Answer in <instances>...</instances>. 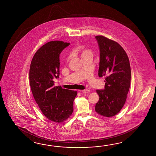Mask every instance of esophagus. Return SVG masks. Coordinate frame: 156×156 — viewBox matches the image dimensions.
Instances as JSON below:
<instances>
[{
    "instance_id": "esophagus-1",
    "label": "esophagus",
    "mask_w": 156,
    "mask_h": 156,
    "mask_svg": "<svg viewBox=\"0 0 156 156\" xmlns=\"http://www.w3.org/2000/svg\"><path fill=\"white\" fill-rule=\"evenodd\" d=\"M82 92L83 93H88V92H90V90H88V89H86V90H82Z\"/></svg>"
}]
</instances>
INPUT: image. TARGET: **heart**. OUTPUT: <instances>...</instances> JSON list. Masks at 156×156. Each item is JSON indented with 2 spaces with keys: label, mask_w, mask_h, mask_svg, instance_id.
<instances>
[{
  "label": "heart",
  "mask_w": 156,
  "mask_h": 156,
  "mask_svg": "<svg viewBox=\"0 0 156 156\" xmlns=\"http://www.w3.org/2000/svg\"><path fill=\"white\" fill-rule=\"evenodd\" d=\"M90 51L89 50H88V49H87V48H83L82 50V56L84 55H86L87 54H88V53H90Z\"/></svg>",
  "instance_id": "obj_1"
}]
</instances>
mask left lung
Here are the masks:
<instances>
[{"label": "left lung", "mask_w": 156, "mask_h": 156, "mask_svg": "<svg viewBox=\"0 0 156 156\" xmlns=\"http://www.w3.org/2000/svg\"><path fill=\"white\" fill-rule=\"evenodd\" d=\"M100 50L98 76H106L104 90H97L95 110L106 117L117 114L124 106L130 86L128 56L116 42L102 36L95 37Z\"/></svg>", "instance_id": "left-lung-1"}]
</instances>
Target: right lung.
<instances>
[{"label": "right lung", "mask_w": 156, "mask_h": 156, "mask_svg": "<svg viewBox=\"0 0 156 156\" xmlns=\"http://www.w3.org/2000/svg\"><path fill=\"white\" fill-rule=\"evenodd\" d=\"M70 45L60 41L48 42L35 53L30 68V84L32 94L43 114L51 121L62 122L73 111L77 92L55 86L60 74L59 57Z\"/></svg>", "instance_id": "right-lung-1"}]
</instances>
